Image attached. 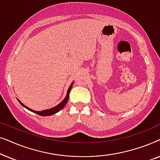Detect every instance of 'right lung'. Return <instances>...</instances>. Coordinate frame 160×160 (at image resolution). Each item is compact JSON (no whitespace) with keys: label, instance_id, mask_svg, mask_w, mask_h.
Returning <instances> with one entry per match:
<instances>
[{"label":"right lung","instance_id":"obj_1","mask_svg":"<svg viewBox=\"0 0 160 160\" xmlns=\"http://www.w3.org/2000/svg\"><path fill=\"white\" fill-rule=\"evenodd\" d=\"M73 82L71 84V86L69 87L68 89L67 95H66V96H65V98H64V100H63L62 101L60 102V103H59L58 106H54V108H50V109H47V110H43L42 111H36L32 110L31 108H28V107L25 106V105H24L22 102L19 100L17 99V100H18V102H19V103H20L22 106L23 107H25V108H27L28 110L32 111V112L36 113H37V114H38V115H40V116H42V117H47V116L53 115V114H54V113L59 112V111H60L61 109H62L63 108H64V106H65V105H66L68 100V99H69V94H70V92H71V90L72 87H73Z\"/></svg>","mask_w":160,"mask_h":160}]
</instances>
